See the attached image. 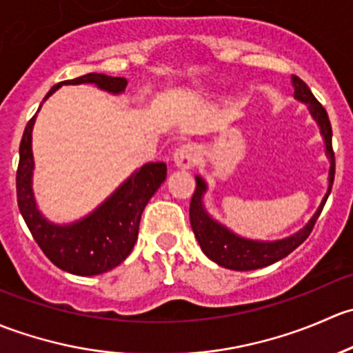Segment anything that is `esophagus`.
I'll list each match as a JSON object with an SVG mask.
<instances>
[{"instance_id":"esophagus-1","label":"esophagus","mask_w":353,"mask_h":353,"mask_svg":"<svg viewBox=\"0 0 353 353\" xmlns=\"http://www.w3.org/2000/svg\"><path fill=\"white\" fill-rule=\"evenodd\" d=\"M199 160H201V150L193 143L183 145L174 152V163L179 169H193L194 165H198Z\"/></svg>"}]
</instances>
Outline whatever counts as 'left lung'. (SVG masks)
<instances>
[{
    "label": "left lung",
    "mask_w": 353,
    "mask_h": 353,
    "mask_svg": "<svg viewBox=\"0 0 353 353\" xmlns=\"http://www.w3.org/2000/svg\"><path fill=\"white\" fill-rule=\"evenodd\" d=\"M292 83H294V95L299 101L305 102L309 105L312 117L318 121L319 128H321V134L325 138L326 143V155L330 159V186L328 193L323 198L321 205H319L318 212L314 213L307 225L302 230H299L294 236L287 237L282 241H273V243H259V241H249L244 237L236 236L230 232L227 227L220 225L219 222L212 219L203 208V193L206 191V184L201 177H196V190H194L193 198H191L190 205V220L191 227H193L194 237L198 239L201 251L208 256L212 261L216 265L223 266V268L236 270V272H248V270H258L263 266L273 265V263L280 261L285 256L290 254L294 249L304 243L309 237V234L314 229V223L318 216L321 215L323 206H325L326 199L331 193V186H333L334 179V152L333 145H331V123L326 109L323 108L321 102L312 95L311 88L307 87L302 78L297 74L292 77Z\"/></svg>",
    "instance_id": "obj_1"
}]
</instances>
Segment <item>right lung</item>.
<instances>
[{"label": "right lung", "instance_id": "add662e5", "mask_svg": "<svg viewBox=\"0 0 353 353\" xmlns=\"http://www.w3.org/2000/svg\"><path fill=\"white\" fill-rule=\"evenodd\" d=\"M65 83H95L102 90L119 94L126 88L128 81L123 77L88 73L54 85L44 101ZM34 121L35 116L25 126L17 169V199L32 237L58 268L73 275H101L116 268L133 251V245L138 239L141 213L148 199L154 196L160 184L165 181L167 165L163 162H155L140 167L94 213L71 225H54L39 213L32 193Z\"/></svg>", "mask_w": 353, "mask_h": 353}]
</instances>
